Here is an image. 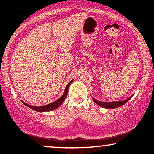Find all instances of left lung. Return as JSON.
Listing matches in <instances>:
<instances>
[{"instance_id":"obj_1","label":"left lung","mask_w":154,"mask_h":154,"mask_svg":"<svg viewBox=\"0 0 154 154\" xmlns=\"http://www.w3.org/2000/svg\"><path fill=\"white\" fill-rule=\"evenodd\" d=\"M133 97V95H131L130 97L127 98L126 100H124L122 101H113V102H102L97 100L95 99V98H92V100H93L95 103L99 106L102 107H104V108H107V109H112V108H117V107H119L122 105L127 103L129 100L131 99V97Z\"/></svg>"}]
</instances>
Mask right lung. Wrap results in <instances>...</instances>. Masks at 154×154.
<instances>
[{
    "instance_id": "add662e5",
    "label": "right lung",
    "mask_w": 154,
    "mask_h": 154,
    "mask_svg": "<svg viewBox=\"0 0 154 154\" xmlns=\"http://www.w3.org/2000/svg\"><path fill=\"white\" fill-rule=\"evenodd\" d=\"M72 82H73V79H72V80L70 81L67 85H66L64 93H63V95L61 96L58 100H57L56 101L53 102V103H49V104L46 105H42V106L38 107V106H33V105L27 104V103H24V102H22V103H23V104L25 105L26 106H27L28 107H30L31 109H32V110H34L35 111H38V112H46V111H51V110H55V109H57V107L60 106V105L64 103V101L65 100L66 96H67V94H68L69 87V85L72 84Z\"/></svg>"
}]
</instances>
